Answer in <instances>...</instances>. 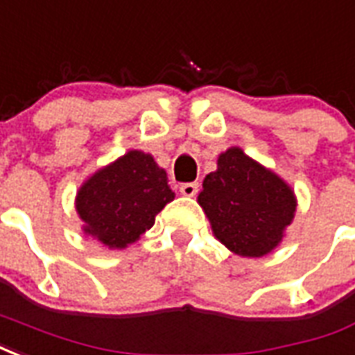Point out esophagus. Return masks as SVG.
<instances>
[{"label": "esophagus", "mask_w": 355, "mask_h": 355, "mask_svg": "<svg viewBox=\"0 0 355 355\" xmlns=\"http://www.w3.org/2000/svg\"><path fill=\"white\" fill-rule=\"evenodd\" d=\"M198 182H186V184L180 186V193H182L184 198H193V196L198 193Z\"/></svg>", "instance_id": "obj_1"}]
</instances>
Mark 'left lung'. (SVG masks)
<instances>
[{"mask_svg": "<svg viewBox=\"0 0 355 355\" xmlns=\"http://www.w3.org/2000/svg\"><path fill=\"white\" fill-rule=\"evenodd\" d=\"M198 203L212 235L243 258L271 254L297 212L293 188L241 146H230L218 156L216 171L205 177Z\"/></svg>", "mask_w": 355, "mask_h": 355, "instance_id": "left-lung-1", "label": "left lung"}]
</instances>
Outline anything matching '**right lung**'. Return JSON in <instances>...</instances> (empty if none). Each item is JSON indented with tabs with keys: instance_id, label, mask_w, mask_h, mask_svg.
<instances>
[{
	"instance_id": "right-lung-1",
	"label": "right lung",
	"mask_w": 355,
	"mask_h": 355,
	"mask_svg": "<svg viewBox=\"0 0 355 355\" xmlns=\"http://www.w3.org/2000/svg\"><path fill=\"white\" fill-rule=\"evenodd\" d=\"M175 199L165 169L152 154L128 150L84 180L75 211L90 235L109 250L137 243L156 222V214Z\"/></svg>"
}]
</instances>
